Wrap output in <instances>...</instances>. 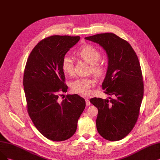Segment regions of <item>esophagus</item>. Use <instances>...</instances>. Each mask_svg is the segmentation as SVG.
Masks as SVG:
<instances>
[{"label":"esophagus","instance_id":"34e87169","mask_svg":"<svg viewBox=\"0 0 160 160\" xmlns=\"http://www.w3.org/2000/svg\"><path fill=\"white\" fill-rule=\"evenodd\" d=\"M85 101H86V105L87 106H90L91 102H90V101H89V100L87 98H85Z\"/></svg>","mask_w":160,"mask_h":160}]
</instances>
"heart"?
Wrapping results in <instances>:
<instances>
[{
  "mask_svg": "<svg viewBox=\"0 0 160 160\" xmlns=\"http://www.w3.org/2000/svg\"><path fill=\"white\" fill-rule=\"evenodd\" d=\"M77 54L92 66V71L93 73L97 75L102 74L103 69L97 63L101 58V55L97 49L92 46L87 44L80 48L77 52ZM73 62L71 57L69 55L63 56L62 61V69L63 72L68 74H72L73 72ZM94 84L95 81L93 79L79 78L72 82L71 88L74 92L82 96H87L90 94V89Z\"/></svg>",
  "mask_w": 160,
  "mask_h": 160,
  "instance_id": "1",
  "label": "heart"
}]
</instances>
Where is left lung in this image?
<instances>
[{
	"mask_svg": "<svg viewBox=\"0 0 160 160\" xmlns=\"http://www.w3.org/2000/svg\"><path fill=\"white\" fill-rule=\"evenodd\" d=\"M85 39L97 43L108 57V69L102 84L105 93L114 98H92L98 108L96 124L101 137L110 141L125 137L135 126L144 94L142 75L138 57L128 42L111 33Z\"/></svg>",
	"mask_w": 160,
	"mask_h": 160,
	"instance_id": "8db88e82",
	"label": "left lung"
}]
</instances>
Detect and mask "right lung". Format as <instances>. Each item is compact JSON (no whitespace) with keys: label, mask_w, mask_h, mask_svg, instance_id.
<instances>
[{"label":"right lung","mask_w":160,"mask_h":160,"mask_svg":"<svg viewBox=\"0 0 160 160\" xmlns=\"http://www.w3.org/2000/svg\"><path fill=\"white\" fill-rule=\"evenodd\" d=\"M79 37L53 35L38 43L25 66L23 88L29 117L42 135L53 141H63L77 130L78 119L85 108V100L78 94L58 98L67 92L62 61Z\"/></svg>","instance_id":"obj_1"}]
</instances>
